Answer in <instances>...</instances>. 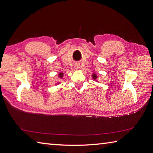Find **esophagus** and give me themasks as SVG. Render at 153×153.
Instances as JSON below:
<instances>
[{
  "label": "esophagus",
  "mask_w": 153,
  "mask_h": 153,
  "mask_svg": "<svg viewBox=\"0 0 153 153\" xmlns=\"http://www.w3.org/2000/svg\"><path fill=\"white\" fill-rule=\"evenodd\" d=\"M80 64L79 63H76L75 65H74V67H75L76 69H79L80 68Z\"/></svg>",
  "instance_id": "esophagus-1"
}]
</instances>
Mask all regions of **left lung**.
<instances>
[{
	"mask_svg": "<svg viewBox=\"0 0 153 153\" xmlns=\"http://www.w3.org/2000/svg\"><path fill=\"white\" fill-rule=\"evenodd\" d=\"M93 79H94V80L97 79V76L96 75V74H93Z\"/></svg>",
	"mask_w": 153,
	"mask_h": 153,
	"instance_id": "obj_1",
	"label": "left lung"
}]
</instances>
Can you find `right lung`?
<instances>
[{
  "mask_svg": "<svg viewBox=\"0 0 153 153\" xmlns=\"http://www.w3.org/2000/svg\"><path fill=\"white\" fill-rule=\"evenodd\" d=\"M59 76L60 77V78H62V77L63 76V73H60L59 74Z\"/></svg>",
  "mask_w": 153,
  "mask_h": 153,
  "instance_id": "obj_1",
  "label": "right lung"
}]
</instances>
